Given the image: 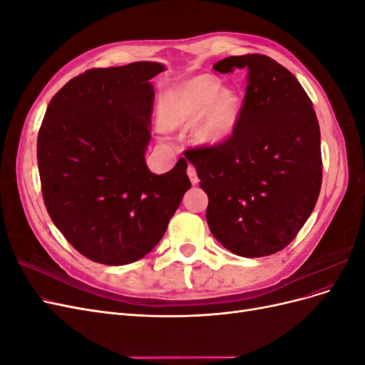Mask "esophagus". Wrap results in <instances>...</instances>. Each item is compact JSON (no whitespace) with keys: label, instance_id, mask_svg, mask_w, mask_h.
I'll return each instance as SVG.
<instances>
[{"label":"esophagus","instance_id":"obj_1","mask_svg":"<svg viewBox=\"0 0 365 365\" xmlns=\"http://www.w3.org/2000/svg\"><path fill=\"white\" fill-rule=\"evenodd\" d=\"M187 175H189V178L192 181V184H197L200 182V178H197V173H196V169L193 168L192 164H189V168H187Z\"/></svg>","mask_w":365,"mask_h":365}]
</instances>
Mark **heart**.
<instances>
[{"label": "heart", "mask_w": 365, "mask_h": 365, "mask_svg": "<svg viewBox=\"0 0 365 365\" xmlns=\"http://www.w3.org/2000/svg\"><path fill=\"white\" fill-rule=\"evenodd\" d=\"M240 97L222 88L212 74H197L163 97L160 118L164 126H192V140L200 146H215L227 140L236 128Z\"/></svg>", "instance_id": "1"}]
</instances>
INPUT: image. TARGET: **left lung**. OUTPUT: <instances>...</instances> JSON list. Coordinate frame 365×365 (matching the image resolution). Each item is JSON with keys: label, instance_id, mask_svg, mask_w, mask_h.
I'll list each match as a JSON object with an SVG mask.
<instances>
[{"label": "left lung", "instance_id": "left-lung-1", "mask_svg": "<svg viewBox=\"0 0 365 365\" xmlns=\"http://www.w3.org/2000/svg\"><path fill=\"white\" fill-rule=\"evenodd\" d=\"M213 68L247 71L244 105L230 138L184 155L208 196L212 235L237 256H271L291 244L317 204L318 120L300 82L269 56H230Z\"/></svg>", "mask_w": 365, "mask_h": 365}]
</instances>
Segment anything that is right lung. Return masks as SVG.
<instances>
[{"instance_id":"obj_1","label":"right lung","mask_w":365,"mask_h":365,"mask_svg":"<svg viewBox=\"0 0 365 365\" xmlns=\"http://www.w3.org/2000/svg\"><path fill=\"white\" fill-rule=\"evenodd\" d=\"M158 62L93 68L54 94L38 134L43 204L70 244L97 263L150 252L192 182L181 158L168 173L145 161Z\"/></svg>"}]
</instances>
